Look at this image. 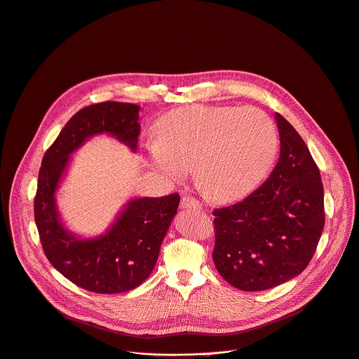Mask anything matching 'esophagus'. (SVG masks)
<instances>
[{"mask_svg":"<svg viewBox=\"0 0 359 359\" xmlns=\"http://www.w3.org/2000/svg\"><path fill=\"white\" fill-rule=\"evenodd\" d=\"M180 208L182 209H193V210H198L201 209V204L198 203L197 198L191 197V196H183L182 201H180Z\"/></svg>","mask_w":359,"mask_h":359,"instance_id":"1","label":"esophagus"}]
</instances>
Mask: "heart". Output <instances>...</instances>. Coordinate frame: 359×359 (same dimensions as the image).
I'll return each instance as SVG.
<instances>
[{
  "label": "heart",
  "instance_id": "heart-1",
  "mask_svg": "<svg viewBox=\"0 0 359 359\" xmlns=\"http://www.w3.org/2000/svg\"><path fill=\"white\" fill-rule=\"evenodd\" d=\"M278 150L273 119L257 108L190 105L165 114L147 147L150 165L169 180L193 169L197 189L233 201L257 187Z\"/></svg>",
  "mask_w": 359,
  "mask_h": 359
}]
</instances>
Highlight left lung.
<instances>
[{
    "label": "left lung",
    "instance_id": "left-lung-1",
    "mask_svg": "<svg viewBox=\"0 0 359 359\" xmlns=\"http://www.w3.org/2000/svg\"><path fill=\"white\" fill-rule=\"evenodd\" d=\"M280 158L270 177L244 200L215 209L213 262L243 291H263L310 264L325 223L324 186L302 137L276 114Z\"/></svg>",
    "mask_w": 359,
    "mask_h": 359
}]
</instances>
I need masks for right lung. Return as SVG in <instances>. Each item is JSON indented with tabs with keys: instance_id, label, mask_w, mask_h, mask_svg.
I'll return each mask as SVG.
<instances>
[{
	"instance_id": "1",
	"label": "right lung",
	"mask_w": 359,
	"mask_h": 359,
	"mask_svg": "<svg viewBox=\"0 0 359 359\" xmlns=\"http://www.w3.org/2000/svg\"><path fill=\"white\" fill-rule=\"evenodd\" d=\"M139 111L137 105L111 100L81 109L45 151L38 175L34 216L46 259L69 281L97 294L133 290L150 276L180 196L133 198L104 236L78 238L60 220L55 191L71 153L93 135H112L135 150Z\"/></svg>"
}]
</instances>
